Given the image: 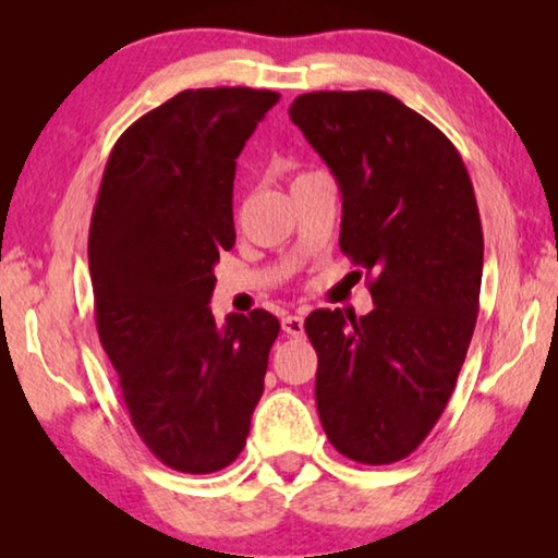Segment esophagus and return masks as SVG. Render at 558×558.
<instances>
[{
    "instance_id": "1",
    "label": "esophagus",
    "mask_w": 558,
    "mask_h": 558,
    "mask_svg": "<svg viewBox=\"0 0 558 558\" xmlns=\"http://www.w3.org/2000/svg\"><path fill=\"white\" fill-rule=\"evenodd\" d=\"M282 332H288L290 337H300L305 332V319L300 315H286L282 317Z\"/></svg>"
}]
</instances>
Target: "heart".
Listing matches in <instances>:
<instances>
[{
  "label": "heart",
  "instance_id": "1",
  "mask_svg": "<svg viewBox=\"0 0 558 558\" xmlns=\"http://www.w3.org/2000/svg\"><path fill=\"white\" fill-rule=\"evenodd\" d=\"M310 174H313V172H310ZM300 177H307V174H300ZM300 177H298V179H300Z\"/></svg>",
  "mask_w": 558,
  "mask_h": 558
}]
</instances>
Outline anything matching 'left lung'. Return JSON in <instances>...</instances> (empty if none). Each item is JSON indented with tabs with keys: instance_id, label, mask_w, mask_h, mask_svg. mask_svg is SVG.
<instances>
[{
	"instance_id": "8db88e82",
	"label": "left lung",
	"mask_w": 558,
	"mask_h": 558,
	"mask_svg": "<svg viewBox=\"0 0 558 558\" xmlns=\"http://www.w3.org/2000/svg\"><path fill=\"white\" fill-rule=\"evenodd\" d=\"M290 120L342 192L339 248L374 310H315V401L332 446L389 465L421 446L456 389L480 307L483 226L450 140L381 90L298 96Z\"/></svg>"
}]
</instances>
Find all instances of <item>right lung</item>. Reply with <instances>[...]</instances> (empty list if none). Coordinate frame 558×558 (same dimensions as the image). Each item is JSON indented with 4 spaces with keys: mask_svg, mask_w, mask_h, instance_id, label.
Here are the masks:
<instances>
[{
    "mask_svg": "<svg viewBox=\"0 0 558 558\" xmlns=\"http://www.w3.org/2000/svg\"><path fill=\"white\" fill-rule=\"evenodd\" d=\"M280 93L182 90L122 132L90 219L88 266L100 344L130 421L172 470L239 458L263 393L276 315L216 325L214 266L233 248V177Z\"/></svg>",
    "mask_w": 558,
    "mask_h": 558,
    "instance_id": "1",
    "label": "right lung"
}]
</instances>
